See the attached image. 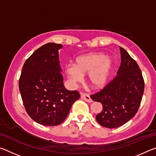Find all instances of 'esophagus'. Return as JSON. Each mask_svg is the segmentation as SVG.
Masks as SVG:
<instances>
[{"label": "esophagus", "instance_id": "obj_1", "mask_svg": "<svg viewBox=\"0 0 156 156\" xmlns=\"http://www.w3.org/2000/svg\"><path fill=\"white\" fill-rule=\"evenodd\" d=\"M80 97H81L82 99H83L84 100H85L86 102H92V100H91V98H90V96H89V95H88V94L82 93V94H80Z\"/></svg>", "mask_w": 156, "mask_h": 156}]
</instances>
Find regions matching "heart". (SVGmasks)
I'll return each mask as SVG.
<instances>
[{
    "instance_id": "obj_1",
    "label": "heart",
    "mask_w": 156,
    "mask_h": 156,
    "mask_svg": "<svg viewBox=\"0 0 156 156\" xmlns=\"http://www.w3.org/2000/svg\"><path fill=\"white\" fill-rule=\"evenodd\" d=\"M113 66V58L104 53L90 52L76 58L75 65H66L65 72L73 83H80L83 80V75L89 73V81L91 87L99 89L107 84Z\"/></svg>"
}]
</instances>
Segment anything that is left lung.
<instances>
[{"label":"left lung","instance_id":"obj_1","mask_svg":"<svg viewBox=\"0 0 156 156\" xmlns=\"http://www.w3.org/2000/svg\"><path fill=\"white\" fill-rule=\"evenodd\" d=\"M121 63L117 76L101 91L91 98L102 105L96 116L97 122L105 127L113 129L130 120L140 105L144 83L137 62L122 47H120Z\"/></svg>","mask_w":156,"mask_h":156}]
</instances>
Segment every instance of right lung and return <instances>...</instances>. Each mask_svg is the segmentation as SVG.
<instances>
[{"label": "right lung", "mask_w": 156, "mask_h": 156, "mask_svg": "<svg viewBox=\"0 0 156 156\" xmlns=\"http://www.w3.org/2000/svg\"><path fill=\"white\" fill-rule=\"evenodd\" d=\"M61 44L49 43L36 49L26 60L19 79V90L26 112L35 122L56 126L65 120L80 98L63 84L58 50Z\"/></svg>", "instance_id": "1"}]
</instances>
